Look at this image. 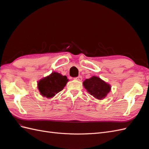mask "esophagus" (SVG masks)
Returning a JSON list of instances; mask_svg holds the SVG:
<instances>
[{
    "mask_svg": "<svg viewBox=\"0 0 149 149\" xmlns=\"http://www.w3.org/2000/svg\"><path fill=\"white\" fill-rule=\"evenodd\" d=\"M74 79H76L78 81H81L82 80V76H78V77L74 78Z\"/></svg>",
    "mask_w": 149,
    "mask_h": 149,
    "instance_id": "1",
    "label": "esophagus"
}]
</instances>
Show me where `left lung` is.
Returning a JSON list of instances; mask_svg holds the SVG:
<instances>
[{
  "instance_id": "obj_1",
  "label": "left lung",
  "mask_w": 149,
  "mask_h": 149,
  "mask_svg": "<svg viewBox=\"0 0 149 149\" xmlns=\"http://www.w3.org/2000/svg\"><path fill=\"white\" fill-rule=\"evenodd\" d=\"M84 88L97 100H102L111 91V86L97 76H93L83 82Z\"/></svg>"
}]
</instances>
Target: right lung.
<instances>
[{
  "label": "right lung",
  "instance_id": "add662e5",
  "mask_svg": "<svg viewBox=\"0 0 149 149\" xmlns=\"http://www.w3.org/2000/svg\"><path fill=\"white\" fill-rule=\"evenodd\" d=\"M68 81V79L66 76L53 72L50 75L39 81L38 89L41 95L50 98L62 91Z\"/></svg>",
  "mask_w": 149,
  "mask_h": 149
}]
</instances>
